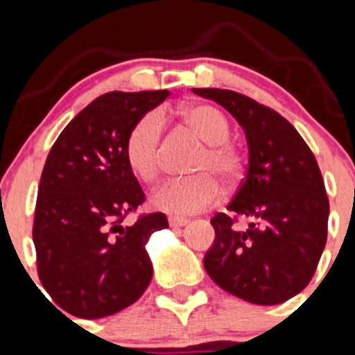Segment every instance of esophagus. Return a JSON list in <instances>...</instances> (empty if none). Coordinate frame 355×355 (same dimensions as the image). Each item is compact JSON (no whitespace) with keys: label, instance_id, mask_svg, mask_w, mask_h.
I'll use <instances>...</instances> for the list:
<instances>
[{"label":"esophagus","instance_id":"esophagus-1","mask_svg":"<svg viewBox=\"0 0 355 355\" xmlns=\"http://www.w3.org/2000/svg\"><path fill=\"white\" fill-rule=\"evenodd\" d=\"M188 222H190L188 218H181V216H172V218H168V224H171V227H184Z\"/></svg>","mask_w":355,"mask_h":355}]
</instances>
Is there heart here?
Returning a JSON list of instances; mask_svg holds the SVG:
<instances>
[{
  "instance_id": "1",
  "label": "heart",
  "mask_w": 355,
  "mask_h": 355,
  "mask_svg": "<svg viewBox=\"0 0 355 355\" xmlns=\"http://www.w3.org/2000/svg\"><path fill=\"white\" fill-rule=\"evenodd\" d=\"M184 126L196 135L205 149L197 155L192 172L197 175L167 181L150 196V205L168 215H193L215 205L220 187L215 178L234 183L243 171V158L238 147L229 142L231 126L220 110L211 105H188L181 108ZM163 119L149 112L135 122L124 142V155L131 171L144 183H155L162 168Z\"/></svg>"
}]
</instances>
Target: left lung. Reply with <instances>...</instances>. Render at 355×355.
I'll list each match as a JSON object with an SVG mask.
<instances>
[{
	"instance_id": "8db88e82",
	"label": "left lung",
	"mask_w": 355,
	"mask_h": 355,
	"mask_svg": "<svg viewBox=\"0 0 355 355\" xmlns=\"http://www.w3.org/2000/svg\"><path fill=\"white\" fill-rule=\"evenodd\" d=\"M224 106L245 133L249 165L227 209L211 218L205 268L222 290L274 306L307 286L327 241L329 199L315 155L284 117L243 94L192 89Z\"/></svg>"
}]
</instances>
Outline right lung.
I'll return each mask as SVG.
<instances>
[{"label": "right lung", "instance_id": "obj_1", "mask_svg": "<svg viewBox=\"0 0 355 355\" xmlns=\"http://www.w3.org/2000/svg\"><path fill=\"white\" fill-rule=\"evenodd\" d=\"M168 96V90L103 94L49 150L33 222L37 266L53 300L78 318L115 315L149 286L153 263L146 245L168 222L153 213L122 225L144 202L124 142L135 122Z\"/></svg>", "mask_w": 355, "mask_h": 355}]
</instances>
